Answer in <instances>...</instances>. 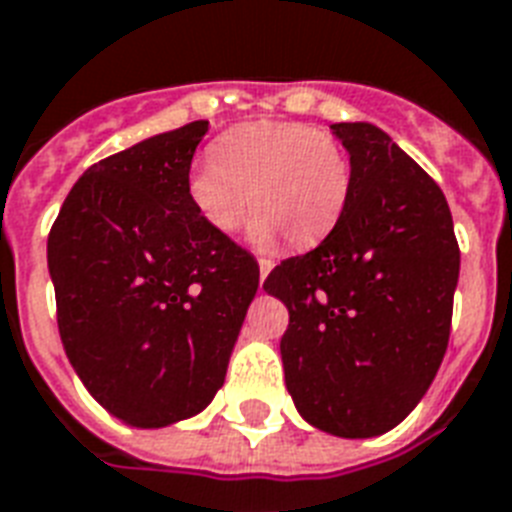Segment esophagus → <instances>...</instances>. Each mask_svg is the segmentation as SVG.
Listing matches in <instances>:
<instances>
[{"label":"esophagus","instance_id":"esophagus-1","mask_svg":"<svg viewBox=\"0 0 512 512\" xmlns=\"http://www.w3.org/2000/svg\"><path fill=\"white\" fill-rule=\"evenodd\" d=\"M272 267H275V261H272V259H259V282H261V285H264L267 275L272 272Z\"/></svg>","mask_w":512,"mask_h":512}]
</instances>
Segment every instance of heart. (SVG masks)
I'll use <instances>...</instances> for the list:
<instances>
[{
  "label": "heart",
  "instance_id": "b5f03b06",
  "mask_svg": "<svg viewBox=\"0 0 512 512\" xmlns=\"http://www.w3.org/2000/svg\"><path fill=\"white\" fill-rule=\"evenodd\" d=\"M211 161L192 166L187 198L214 232L251 219V240L309 248L333 232L351 192L349 155L333 134L290 121L235 126L211 142Z\"/></svg>",
  "mask_w": 512,
  "mask_h": 512
}]
</instances>
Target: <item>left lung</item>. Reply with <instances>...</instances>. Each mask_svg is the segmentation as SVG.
Masks as SVG:
<instances>
[{"mask_svg": "<svg viewBox=\"0 0 512 512\" xmlns=\"http://www.w3.org/2000/svg\"><path fill=\"white\" fill-rule=\"evenodd\" d=\"M351 192L333 232L264 290L288 306L285 386L306 423L370 439L410 415L449 343L460 248L447 198L383 129L333 124Z\"/></svg>", "mask_w": 512, "mask_h": 512, "instance_id": "obj_1", "label": "left lung"}]
</instances>
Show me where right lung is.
Masks as SVG:
<instances>
[{
	"mask_svg": "<svg viewBox=\"0 0 512 512\" xmlns=\"http://www.w3.org/2000/svg\"><path fill=\"white\" fill-rule=\"evenodd\" d=\"M208 121L89 166L47 240L57 327L97 402L134 428L206 410L222 388L259 264L187 198Z\"/></svg>",
	"mask_w": 512,
	"mask_h": 512,
	"instance_id": "right-lung-1",
	"label": "right lung"
}]
</instances>
